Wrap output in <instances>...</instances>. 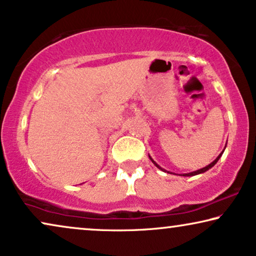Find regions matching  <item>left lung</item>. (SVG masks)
I'll return each mask as SVG.
<instances>
[{"instance_id": "left-lung-1", "label": "left lung", "mask_w": 256, "mask_h": 256, "mask_svg": "<svg viewBox=\"0 0 256 256\" xmlns=\"http://www.w3.org/2000/svg\"><path fill=\"white\" fill-rule=\"evenodd\" d=\"M224 150H225V149H224ZM222 152L220 154V155H219L218 157H216V158L214 160H213V162H212L211 164H208V166H206L205 168H202V169H199V170H197V171H194V172H190V174H180V176H185V177H188V176H196V174H202V172H205V171H208V169H211V168H212L213 166H214V164H216V162H218L219 158H220V157H222ZM149 158L152 160V162L154 164H155V166H156L157 168H158V169H160V170H162V171H166V172H168L166 170L162 169V168H160V166H158V164H157V163L155 162V160H154L152 158V157L149 156Z\"/></svg>"}]
</instances>
